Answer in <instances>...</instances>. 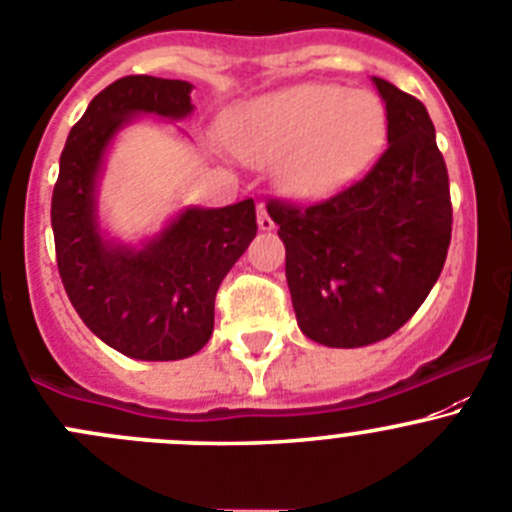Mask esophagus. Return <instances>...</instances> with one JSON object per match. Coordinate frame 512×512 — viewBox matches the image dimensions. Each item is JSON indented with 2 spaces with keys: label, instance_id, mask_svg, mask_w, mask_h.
Returning <instances> with one entry per match:
<instances>
[{
  "label": "esophagus",
  "instance_id": "esophagus-1",
  "mask_svg": "<svg viewBox=\"0 0 512 512\" xmlns=\"http://www.w3.org/2000/svg\"><path fill=\"white\" fill-rule=\"evenodd\" d=\"M257 225H260V230H262V232L275 230V220H272L270 212H267V207H265V205L257 207Z\"/></svg>",
  "mask_w": 512,
  "mask_h": 512
}]
</instances>
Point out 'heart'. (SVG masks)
Segmentation results:
<instances>
[{
	"label": "heart",
	"mask_w": 512,
	"mask_h": 512,
	"mask_svg": "<svg viewBox=\"0 0 512 512\" xmlns=\"http://www.w3.org/2000/svg\"><path fill=\"white\" fill-rule=\"evenodd\" d=\"M225 137L252 165L277 159L275 180L285 195L320 200L380 155L388 109L370 89L305 82L240 104L225 119Z\"/></svg>",
	"instance_id": "1"
}]
</instances>
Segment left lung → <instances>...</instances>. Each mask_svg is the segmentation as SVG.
<instances>
[{"label": "left lung", "instance_id": "8db88e82", "mask_svg": "<svg viewBox=\"0 0 512 512\" xmlns=\"http://www.w3.org/2000/svg\"><path fill=\"white\" fill-rule=\"evenodd\" d=\"M388 109V147L360 182L315 205H267L285 242L297 325L327 347H365L418 312L453 232L448 167L428 109L372 77Z\"/></svg>", "mask_w": 512, "mask_h": 512}]
</instances>
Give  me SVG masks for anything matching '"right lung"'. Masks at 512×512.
Segmentation results:
<instances>
[{
	"mask_svg": "<svg viewBox=\"0 0 512 512\" xmlns=\"http://www.w3.org/2000/svg\"><path fill=\"white\" fill-rule=\"evenodd\" d=\"M192 84L132 74L89 102L59 157L52 192L57 267L69 302L102 342L135 360H182L207 345L215 295L257 235L255 202L185 207L142 247L104 240L97 177L104 152L140 114L185 119Z\"/></svg>",
	"mask_w": 512,
	"mask_h": 512,
	"instance_id": "right-lung-1",
	"label": "right lung"
}]
</instances>
